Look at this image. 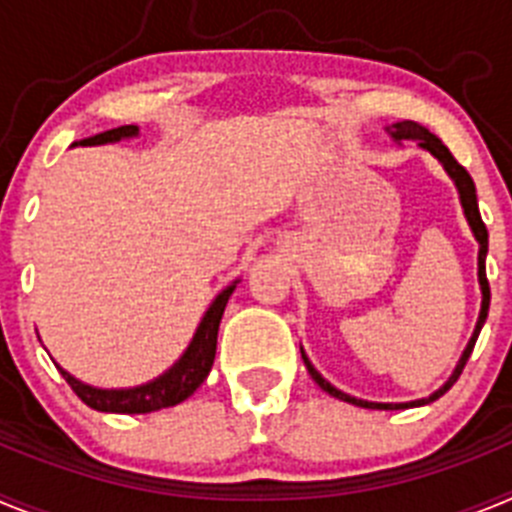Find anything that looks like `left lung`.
I'll return each mask as SVG.
<instances>
[{"label": "left lung", "mask_w": 512, "mask_h": 512, "mask_svg": "<svg viewBox=\"0 0 512 512\" xmlns=\"http://www.w3.org/2000/svg\"><path fill=\"white\" fill-rule=\"evenodd\" d=\"M390 130V135L395 140H418V146L423 148V151L431 153L433 158H438V164L446 169V174L454 179L456 189H459V200H461V207H464V215H467V223L469 228H472L474 238H477L479 243V256H477V266H479V289H482V310H479V320H477V328H474L472 338H469L467 348H464V354H461L459 364H456L454 374L449 377V382L443 384L441 390L433 392L431 397H423V400H413V402H369V400H359V397H351L346 395V392L336 390L333 384L328 382V379L323 377V374L315 369V366L310 364V359L305 356V351H302V361H305L307 366V372H310V377L318 382V387L323 392H328V395L338 397V400L343 402H351V405H356V408H372V410H402V408H420V405H428V402L438 400L441 395H446V392L454 387V382L459 379V374L464 372V366H467V359L469 354H472V348L474 343H477V336H479V330H482V325H485L487 320V310H490V282H487V271H485V259H487V228L485 223H482V215H479V205H477V189H474V182H472V176H469V171L464 169V166L456 161L454 156H451V151L441 143V138H436V135L431 133V130H425L423 125H418V122L413 120H402V122H395Z\"/></svg>", "instance_id": "obj_1"}]
</instances>
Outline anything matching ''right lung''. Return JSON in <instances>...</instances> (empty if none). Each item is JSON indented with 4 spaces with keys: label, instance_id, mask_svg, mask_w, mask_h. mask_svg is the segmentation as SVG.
I'll return each instance as SVG.
<instances>
[{
    "label": "right lung",
    "instance_id": "1",
    "mask_svg": "<svg viewBox=\"0 0 512 512\" xmlns=\"http://www.w3.org/2000/svg\"><path fill=\"white\" fill-rule=\"evenodd\" d=\"M138 135V125H120V128L104 130V133L92 135V138H84L74 146H104V143H117V140L135 138ZM233 282L230 287H225L220 295L212 300L210 310L205 312L200 328L194 333L192 343L187 346V351L182 354V359L171 366L169 372H164L161 377H156L153 382L140 384V387H128V390H99L92 384L79 382L76 377H71L66 369L58 366V372L63 374V379L71 384V390L81 397L84 405H89L92 410L99 413H153V410L161 408H174L179 402L187 400L189 395H194V390L200 387L207 379L212 369V361H215V348H217V328H220V320H223L225 305H228L230 295L235 289Z\"/></svg>",
    "mask_w": 512,
    "mask_h": 512
}]
</instances>
